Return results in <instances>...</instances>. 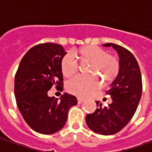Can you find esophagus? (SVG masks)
Masks as SVG:
<instances>
[{"mask_svg":"<svg viewBox=\"0 0 152 152\" xmlns=\"http://www.w3.org/2000/svg\"><path fill=\"white\" fill-rule=\"evenodd\" d=\"M84 101H85V100L82 99H77V102H78V103H79V104H80V103L84 102Z\"/></svg>","mask_w":152,"mask_h":152,"instance_id":"obj_1","label":"esophagus"}]
</instances>
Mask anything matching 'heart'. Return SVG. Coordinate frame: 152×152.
Here are the masks:
<instances>
[{
	"label": "heart",
	"mask_w": 152,
	"mask_h": 152,
	"mask_svg": "<svg viewBox=\"0 0 152 152\" xmlns=\"http://www.w3.org/2000/svg\"><path fill=\"white\" fill-rule=\"evenodd\" d=\"M76 55L84 62L91 63L89 72L94 76H77L66 84V90L80 98H86L100 89L102 86V79L106 83L112 82L116 77L120 70V63L113 55L108 54L104 49L88 45L80 49L76 52ZM61 69L63 76H72L79 70V63L72 53H66L62 58Z\"/></svg>",
	"instance_id": "1"
}]
</instances>
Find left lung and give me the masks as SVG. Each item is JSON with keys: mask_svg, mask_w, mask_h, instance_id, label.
<instances>
[{"mask_svg": "<svg viewBox=\"0 0 152 152\" xmlns=\"http://www.w3.org/2000/svg\"><path fill=\"white\" fill-rule=\"evenodd\" d=\"M103 46H112L117 51L120 58V70L110 86L107 94L111 95L112 102L102 107L96 102L98 108L86 117L88 127L102 135H112L121 131L133 117L142 96V76L138 63L133 53L124 47L113 43Z\"/></svg>", "mask_w": 152, "mask_h": 152, "instance_id": "1", "label": "left lung"}]
</instances>
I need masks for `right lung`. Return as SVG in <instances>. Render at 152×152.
<instances>
[{"label": "right lung", "instance_id": "obj_1", "mask_svg": "<svg viewBox=\"0 0 152 152\" xmlns=\"http://www.w3.org/2000/svg\"><path fill=\"white\" fill-rule=\"evenodd\" d=\"M66 53L61 45L40 44L25 53L15 74V95L19 112L36 132L52 134L62 129L75 96L64 93L60 99L48 95L53 86H63L61 62Z\"/></svg>", "mask_w": 152, "mask_h": 152}]
</instances>
